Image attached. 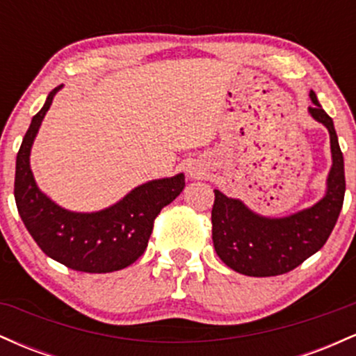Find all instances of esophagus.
Masks as SVG:
<instances>
[{"instance_id": "esophagus-1", "label": "esophagus", "mask_w": 356, "mask_h": 356, "mask_svg": "<svg viewBox=\"0 0 356 356\" xmlns=\"http://www.w3.org/2000/svg\"><path fill=\"white\" fill-rule=\"evenodd\" d=\"M192 174H194V172H192V170H191V175H192Z\"/></svg>"}]
</instances>
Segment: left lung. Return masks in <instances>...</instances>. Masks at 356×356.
<instances>
[{"instance_id":"obj_1","label":"left lung","mask_w":356,"mask_h":356,"mask_svg":"<svg viewBox=\"0 0 356 356\" xmlns=\"http://www.w3.org/2000/svg\"><path fill=\"white\" fill-rule=\"evenodd\" d=\"M308 108L314 120L328 129L332 145V169L325 195L312 207L286 218H264L214 191L212 241L226 266L246 276H277L300 266L325 246L332 234L345 199V164L332 117L321 108L316 93L309 92Z\"/></svg>"}]
</instances>
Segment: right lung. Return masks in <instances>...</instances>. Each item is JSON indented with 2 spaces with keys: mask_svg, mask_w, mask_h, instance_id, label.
<instances>
[{
  "mask_svg": "<svg viewBox=\"0 0 356 356\" xmlns=\"http://www.w3.org/2000/svg\"><path fill=\"white\" fill-rule=\"evenodd\" d=\"M61 87L48 93L16 155V207L31 238L51 259L75 271H118L144 254L155 218L181 194L186 179L184 174H177L149 181L130 191L117 204L97 212H73L53 202L36 186L30 152L53 97Z\"/></svg>",
  "mask_w": 356,
  "mask_h": 356,
  "instance_id": "obj_1",
  "label": "right lung"
}]
</instances>
